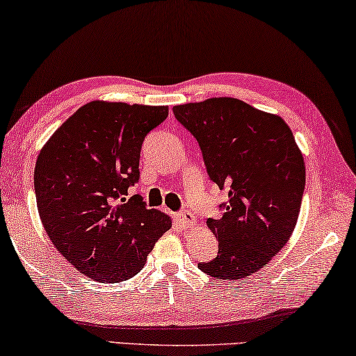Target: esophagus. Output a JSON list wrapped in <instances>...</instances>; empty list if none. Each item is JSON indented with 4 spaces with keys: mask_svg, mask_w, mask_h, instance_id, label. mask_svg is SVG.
I'll use <instances>...</instances> for the list:
<instances>
[{
    "mask_svg": "<svg viewBox=\"0 0 356 356\" xmlns=\"http://www.w3.org/2000/svg\"><path fill=\"white\" fill-rule=\"evenodd\" d=\"M177 219H178V222L184 227V229H194V227L197 225L195 216L191 211H181L177 216Z\"/></svg>",
    "mask_w": 356,
    "mask_h": 356,
    "instance_id": "1",
    "label": "esophagus"
}]
</instances>
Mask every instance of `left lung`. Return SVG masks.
I'll return each mask as SVG.
<instances>
[{"mask_svg":"<svg viewBox=\"0 0 356 356\" xmlns=\"http://www.w3.org/2000/svg\"><path fill=\"white\" fill-rule=\"evenodd\" d=\"M197 138L209 178L229 189L222 216L207 225L219 252L199 268L216 279H244L282 250L298 220L306 184L305 159L281 116L235 97L173 107Z\"/></svg>","mask_w":356,"mask_h":356,"instance_id":"left-lung-1","label":"left lung"}]
</instances>
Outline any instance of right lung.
Returning <instances> with one entry per match:
<instances>
[{"label":"right lung","instance_id":"add662e5","mask_svg":"<svg viewBox=\"0 0 356 356\" xmlns=\"http://www.w3.org/2000/svg\"><path fill=\"white\" fill-rule=\"evenodd\" d=\"M167 116V106L92 101L38 156L34 192L47 235L75 270L97 282L136 276L172 227L140 195L126 199L140 178L143 138Z\"/></svg>","mask_w":356,"mask_h":356}]
</instances>
